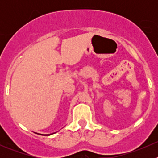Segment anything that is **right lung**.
<instances>
[{
  "mask_svg": "<svg viewBox=\"0 0 158 158\" xmlns=\"http://www.w3.org/2000/svg\"><path fill=\"white\" fill-rule=\"evenodd\" d=\"M53 134V133H52ZM52 134H50V135H43V134H39V135H44V136H49V135H52Z\"/></svg>",
  "mask_w": 158,
  "mask_h": 158,
  "instance_id": "obj_1",
  "label": "right lung"
}]
</instances>
